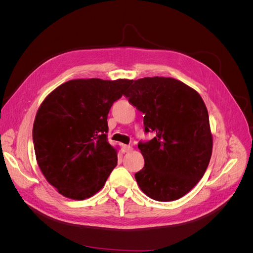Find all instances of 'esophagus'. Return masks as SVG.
Instances as JSON below:
<instances>
[{"label": "esophagus", "instance_id": "esophagus-1", "mask_svg": "<svg viewBox=\"0 0 253 253\" xmlns=\"http://www.w3.org/2000/svg\"><path fill=\"white\" fill-rule=\"evenodd\" d=\"M122 151H124L125 153H129V152L133 151V148L131 147V145L124 144V145H122Z\"/></svg>", "mask_w": 253, "mask_h": 253}]
</instances>
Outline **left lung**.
<instances>
[{
    "mask_svg": "<svg viewBox=\"0 0 253 253\" xmlns=\"http://www.w3.org/2000/svg\"><path fill=\"white\" fill-rule=\"evenodd\" d=\"M125 94L144 114V132L156 136L139 142L144 167L135 174L142 192L152 200L172 202L186 195L210 163L213 137L201 95L174 78L133 80Z\"/></svg>",
    "mask_w": 253,
    "mask_h": 253,
    "instance_id": "1",
    "label": "left lung"
}]
</instances>
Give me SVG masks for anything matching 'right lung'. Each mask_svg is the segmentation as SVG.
<instances>
[{
    "label": "right lung",
    "instance_id": "1",
    "mask_svg": "<svg viewBox=\"0 0 253 253\" xmlns=\"http://www.w3.org/2000/svg\"><path fill=\"white\" fill-rule=\"evenodd\" d=\"M131 83L70 80L41 103L33 127L36 158L61 195L76 201L95 195L117 166V149L106 138L108 114Z\"/></svg>",
    "mask_w": 253,
    "mask_h": 253
}]
</instances>
